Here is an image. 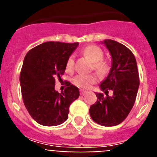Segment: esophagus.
<instances>
[{"mask_svg":"<svg viewBox=\"0 0 157 157\" xmlns=\"http://www.w3.org/2000/svg\"><path fill=\"white\" fill-rule=\"evenodd\" d=\"M87 94V91H86V90H81V91H80V94H81L82 96H84L85 94Z\"/></svg>","mask_w":157,"mask_h":157,"instance_id":"esophagus-1","label":"esophagus"}]
</instances>
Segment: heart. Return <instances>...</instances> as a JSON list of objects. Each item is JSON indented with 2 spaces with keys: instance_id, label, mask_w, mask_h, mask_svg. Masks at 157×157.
<instances>
[{
  "instance_id": "1",
  "label": "heart",
  "mask_w": 157,
  "mask_h": 157,
  "mask_svg": "<svg viewBox=\"0 0 157 157\" xmlns=\"http://www.w3.org/2000/svg\"><path fill=\"white\" fill-rule=\"evenodd\" d=\"M83 52L90 59L94 62V66L96 71L102 75L107 74L109 71V65L106 61L103 60L104 51L99 46L95 45H88L83 49ZM75 67L74 55H71L66 63V71L71 72ZM98 80V76L96 75H78L74 78L73 82L75 86L82 89H88L92 85L95 84Z\"/></svg>"
}]
</instances>
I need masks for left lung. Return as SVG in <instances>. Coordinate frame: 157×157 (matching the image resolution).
I'll list each match as a JSON object with an SVG mask.
<instances>
[{
  "instance_id": "obj_1",
  "label": "left lung",
  "mask_w": 157,
  "mask_h": 157,
  "mask_svg": "<svg viewBox=\"0 0 157 157\" xmlns=\"http://www.w3.org/2000/svg\"><path fill=\"white\" fill-rule=\"evenodd\" d=\"M102 43L112 56V67L100 85L106 97L96 93L98 100L90 106V114L100 125L112 127L121 123L132 109L139 87V75L135 57L127 47L111 39ZM108 90L113 91L112 97L107 95Z\"/></svg>"
}]
</instances>
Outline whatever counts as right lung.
<instances>
[{"mask_svg":"<svg viewBox=\"0 0 157 157\" xmlns=\"http://www.w3.org/2000/svg\"><path fill=\"white\" fill-rule=\"evenodd\" d=\"M78 43L47 41L31 48L23 60L19 82L23 103L29 114L42 126L53 127L66 121L71 104L79 90L70 82L63 93L55 90L69 56Z\"/></svg>","mask_w":157,"mask_h":157,"instance_id":"add662e5","label":"right lung"}]
</instances>
